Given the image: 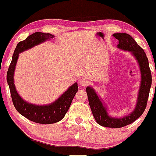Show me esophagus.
Wrapping results in <instances>:
<instances>
[{
	"instance_id": "1",
	"label": "esophagus",
	"mask_w": 156,
	"mask_h": 156,
	"mask_svg": "<svg viewBox=\"0 0 156 156\" xmlns=\"http://www.w3.org/2000/svg\"><path fill=\"white\" fill-rule=\"evenodd\" d=\"M79 83H80V85H82V86H87V85H88L89 81L87 78L83 77L79 80Z\"/></svg>"
}]
</instances>
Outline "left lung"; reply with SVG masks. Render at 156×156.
<instances>
[{
	"instance_id": "left-lung-1",
	"label": "left lung",
	"mask_w": 156,
	"mask_h": 156,
	"mask_svg": "<svg viewBox=\"0 0 156 156\" xmlns=\"http://www.w3.org/2000/svg\"><path fill=\"white\" fill-rule=\"evenodd\" d=\"M113 36L119 40L118 48L132 52L139 62L141 73V83L136 108L133 113L123 118H112L108 116L106 108L103 106L94 89L90 87H87L86 92L93 116L97 123L103 127L119 128L133 123L144 113L146 109L150 89L151 87L152 75L146 54L133 38L126 33H116L113 34Z\"/></svg>"
}]
</instances>
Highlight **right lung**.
Returning <instances> with one entry per match:
<instances>
[{"label":"right lung","mask_w":156,"mask_h":156,"mask_svg":"<svg viewBox=\"0 0 156 156\" xmlns=\"http://www.w3.org/2000/svg\"><path fill=\"white\" fill-rule=\"evenodd\" d=\"M54 37V35L49 33L35 32L29 35L26 40L19 42L14 51L6 76L12 102L15 109L29 120L39 124L56 123L64 118L66 113L69 111L75 94L78 91L77 83L73 84L57 101L49 105H34L24 101L17 94L14 85V71L19 53L29 49L35 45L40 44L45 40L52 39Z\"/></svg>","instance_id":"add662e5"}]
</instances>
